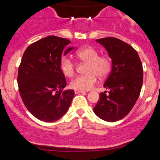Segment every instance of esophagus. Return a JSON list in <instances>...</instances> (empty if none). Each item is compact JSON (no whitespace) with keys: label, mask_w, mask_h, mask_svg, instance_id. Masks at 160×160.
Returning <instances> with one entry per match:
<instances>
[{"label":"esophagus","mask_w":160,"mask_h":160,"mask_svg":"<svg viewBox=\"0 0 160 160\" xmlns=\"http://www.w3.org/2000/svg\"><path fill=\"white\" fill-rule=\"evenodd\" d=\"M75 94H80V93H82V94H85V91H78V90H75Z\"/></svg>","instance_id":"obj_1"}]
</instances>
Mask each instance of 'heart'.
I'll list each match as a JSON object with an SVG mask.
<instances>
[{
  "label": "heart",
  "mask_w": 160,
  "mask_h": 160,
  "mask_svg": "<svg viewBox=\"0 0 160 160\" xmlns=\"http://www.w3.org/2000/svg\"><path fill=\"white\" fill-rule=\"evenodd\" d=\"M80 61L87 63L84 75L79 76L70 82V88L78 91H89L98 81V77L105 78L111 69V58L106 55H99L94 48L88 46L79 49L76 53ZM60 69L66 77H72L75 73V63L72 58L63 56L60 61Z\"/></svg>",
  "instance_id": "heart-1"
}]
</instances>
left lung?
<instances>
[{
    "mask_svg": "<svg viewBox=\"0 0 160 160\" xmlns=\"http://www.w3.org/2000/svg\"><path fill=\"white\" fill-rule=\"evenodd\" d=\"M112 59V70L94 108L99 118L108 122L123 119L135 105L143 83V68L137 51L115 37L96 40Z\"/></svg>",
    "mask_w": 160,
    "mask_h": 160,
    "instance_id": "obj_1",
    "label": "left lung"
}]
</instances>
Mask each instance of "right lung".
Here are the masks:
<instances>
[{"mask_svg": "<svg viewBox=\"0 0 160 160\" xmlns=\"http://www.w3.org/2000/svg\"><path fill=\"white\" fill-rule=\"evenodd\" d=\"M71 41L49 36L31 44L25 51L18 70V91L29 112L44 122H55L66 114L73 90L63 91L66 80L60 69L62 55L73 48Z\"/></svg>", "mask_w": 160, "mask_h": 160, "instance_id": "add662e5", "label": "right lung"}]
</instances>
